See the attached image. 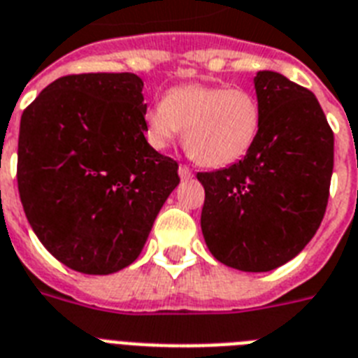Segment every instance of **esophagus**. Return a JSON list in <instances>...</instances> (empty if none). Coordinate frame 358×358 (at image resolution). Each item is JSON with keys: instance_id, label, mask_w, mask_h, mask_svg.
I'll list each match as a JSON object with an SVG mask.
<instances>
[{"instance_id": "1", "label": "esophagus", "mask_w": 358, "mask_h": 358, "mask_svg": "<svg viewBox=\"0 0 358 358\" xmlns=\"http://www.w3.org/2000/svg\"><path fill=\"white\" fill-rule=\"evenodd\" d=\"M178 174H180V178H182V180L193 178V171L189 169L187 165H180V167H178Z\"/></svg>"}]
</instances>
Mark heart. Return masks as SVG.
<instances>
[{"instance_id": "obj_1", "label": "heart", "mask_w": 358, "mask_h": 358, "mask_svg": "<svg viewBox=\"0 0 358 358\" xmlns=\"http://www.w3.org/2000/svg\"><path fill=\"white\" fill-rule=\"evenodd\" d=\"M145 129L150 147L158 150L185 129V147L199 164L224 167L255 143L261 106L245 88L187 84L173 88L165 101L147 110Z\"/></svg>"}]
</instances>
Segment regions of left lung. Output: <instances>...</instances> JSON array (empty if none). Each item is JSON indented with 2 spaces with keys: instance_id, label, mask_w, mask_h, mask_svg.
<instances>
[{
  "instance_id": "8db88e82",
  "label": "left lung",
  "mask_w": 358,
  "mask_h": 358,
  "mask_svg": "<svg viewBox=\"0 0 358 358\" xmlns=\"http://www.w3.org/2000/svg\"><path fill=\"white\" fill-rule=\"evenodd\" d=\"M261 129L237 164L199 173L200 217L213 257L243 272H268L300 254L324 219L335 138L313 92L257 71Z\"/></svg>"
}]
</instances>
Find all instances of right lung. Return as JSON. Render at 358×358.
I'll return each mask as SVG.
<instances>
[{
  "label": "right lung",
  "mask_w": 358,
  "mask_h": 358,
  "mask_svg": "<svg viewBox=\"0 0 358 358\" xmlns=\"http://www.w3.org/2000/svg\"><path fill=\"white\" fill-rule=\"evenodd\" d=\"M143 80L134 73L57 78L23 110L18 191L48 252L106 275L141 254L180 184L178 164L145 139Z\"/></svg>",
  "instance_id": "1"
}]
</instances>
